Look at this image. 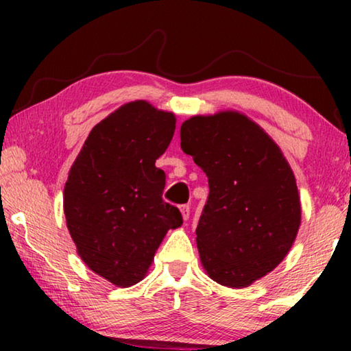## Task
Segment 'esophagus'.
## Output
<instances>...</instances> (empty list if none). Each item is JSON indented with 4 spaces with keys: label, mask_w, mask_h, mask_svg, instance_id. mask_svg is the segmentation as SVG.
Returning <instances> with one entry per match:
<instances>
[{
    "label": "esophagus",
    "mask_w": 351,
    "mask_h": 351,
    "mask_svg": "<svg viewBox=\"0 0 351 351\" xmlns=\"http://www.w3.org/2000/svg\"><path fill=\"white\" fill-rule=\"evenodd\" d=\"M181 213H182V218L187 221L189 217H190V206H189V204L181 206Z\"/></svg>",
    "instance_id": "esophagus-1"
}]
</instances>
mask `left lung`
<instances>
[{
  "label": "left lung",
  "mask_w": 351,
  "mask_h": 351,
  "mask_svg": "<svg viewBox=\"0 0 351 351\" xmlns=\"http://www.w3.org/2000/svg\"><path fill=\"white\" fill-rule=\"evenodd\" d=\"M181 148L209 180L197 226L201 263L219 285L249 287L295 240L302 212L293 170L276 142L237 111L190 117Z\"/></svg>",
  "instance_id": "1"
}]
</instances>
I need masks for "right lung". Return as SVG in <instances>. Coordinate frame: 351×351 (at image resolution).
Returning <instances> with one entry per match:
<instances>
[{"mask_svg": "<svg viewBox=\"0 0 351 351\" xmlns=\"http://www.w3.org/2000/svg\"><path fill=\"white\" fill-rule=\"evenodd\" d=\"M171 112L136 100L91 130L64 184L63 209L88 268L127 288L141 282L169 229L182 224L165 203L154 162L175 133Z\"/></svg>", "mask_w": 351, "mask_h": 351, "instance_id": "1", "label": "right lung"}]
</instances>
